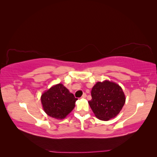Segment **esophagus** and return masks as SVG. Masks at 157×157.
Wrapping results in <instances>:
<instances>
[{
  "label": "esophagus",
  "mask_w": 157,
  "mask_h": 157,
  "mask_svg": "<svg viewBox=\"0 0 157 157\" xmlns=\"http://www.w3.org/2000/svg\"><path fill=\"white\" fill-rule=\"evenodd\" d=\"M86 94H83V95L82 96V97H81V98H82V99H84V98H86Z\"/></svg>",
  "instance_id": "1"
}]
</instances>
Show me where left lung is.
Instances as JSON below:
<instances>
[{
	"instance_id": "8db88e82",
	"label": "left lung",
	"mask_w": 157,
	"mask_h": 157,
	"mask_svg": "<svg viewBox=\"0 0 157 157\" xmlns=\"http://www.w3.org/2000/svg\"><path fill=\"white\" fill-rule=\"evenodd\" d=\"M92 99L88 104L98 119L107 121L115 118L124 106L126 96L122 88L115 82L105 80L93 86Z\"/></svg>"
}]
</instances>
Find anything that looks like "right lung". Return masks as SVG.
I'll return each instance as SVG.
<instances>
[{"instance_id":"right-lung-1","label":"right lung","mask_w":157,"mask_h":157,"mask_svg":"<svg viewBox=\"0 0 157 157\" xmlns=\"http://www.w3.org/2000/svg\"><path fill=\"white\" fill-rule=\"evenodd\" d=\"M43 110L50 117L62 120L73 110L77 100L63 84H57L42 94Z\"/></svg>"}]
</instances>
